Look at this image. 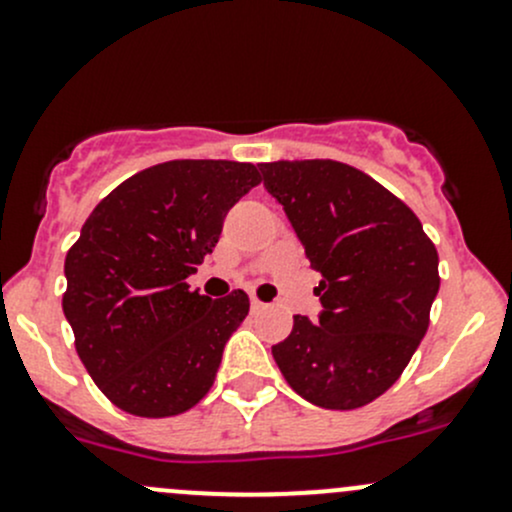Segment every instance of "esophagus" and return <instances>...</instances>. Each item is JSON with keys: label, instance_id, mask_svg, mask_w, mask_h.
Here are the masks:
<instances>
[{"label": "esophagus", "instance_id": "1", "mask_svg": "<svg viewBox=\"0 0 512 512\" xmlns=\"http://www.w3.org/2000/svg\"><path fill=\"white\" fill-rule=\"evenodd\" d=\"M250 304H252V312H262V309L267 307V304H265V302H260V299H257V297H252V299H250Z\"/></svg>", "mask_w": 512, "mask_h": 512}]
</instances>
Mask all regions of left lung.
Instances as JSON below:
<instances>
[{
	"mask_svg": "<svg viewBox=\"0 0 512 512\" xmlns=\"http://www.w3.org/2000/svg\"><path fill=\"white\" fill-rule=\"evenodd\" d=\"M314 270L322 314H297L272 347L287 384L309 404L352 411L404 374L438 294V252L414 210L339 160L260 163Z\"/></svg>",
	"mask_w": 512,
	"mask_h": 512,
	"instance_id": "1",
	"label": "left lung"
}]
</instances>
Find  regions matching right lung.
I'll return each instance as SVG.
<instances>
[{"instance_id":"obj_1","label":"right lung","mask_w":512,"mask_h":512,"mask_svg":"<svg viewBox=\"0 0 512 512\" xmlns=\"http://www.w3.org/2000/svg\"><path fill=\"white\" fill-rule=\"evenodd\" d=\"M260 185L252 163L168 160L113 188L66 252L61 299L76 354L118 409L178 416L213 386L223 349L250 312L235 289H190L227 210Z\"/></svg>"}]
</instances>
